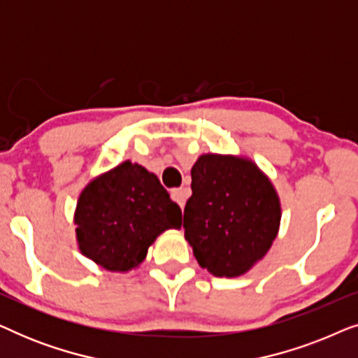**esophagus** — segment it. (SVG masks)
I'll return each mask as SVG.
<instances>
[{"mask_svg":"<svg viewBox=\"0 0 358 358\" xmlns=\"http://www.w3.org/2000/svg\"><path fill=\"white\" fill-rule=\"evenodd\" d=\"M189 189L187 187H179V189H173L171 190V195H173V199L176 200V202L179 203L180 208H184L185 205V200L189 199Z\"/></svg>","mask_w":358,"mask_h":358,"instance_id":"esophagus-1","label":"esophagus"}]
</instances>
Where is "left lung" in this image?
I'll use <instances>...</instances> for the list:
<instances>
[{
  "label": "left lung",
  "mask_w": 358,
  "mask_h": 358,
  "mask_svg": "<svg viewBox=\"0 0 358 358\" xmlns=\"http://www.w3.org/2000/svg\"><path fill=\"white\" fill-rule=\"evenodd\" d=\"M190 176L184 234L199 266L215 277L243 275L277 238L282 207L275 187L254 161L234 155L199 156Z\"/></svg>",
  "instance_id": "8db88e82"
}]
</instances>
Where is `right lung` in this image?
Segmentation results:
<instances>
[{
	"instance_id": "right-lung-1",
	"label": "right lung",
	"mask_w": 358,
	"mask_h": 358,
	"mask_svg": "<svg viewBox=\"0 0 358 358\" xmlns=\"http://www.w3.org/2000/svg\"><path fill=\"white\" fill-rule=\"evenodd\" d=\"M73 222L83 256L124 273L145 261L161 233L180 228L182 213L153 173L124 161L81 190Z\"/></svg>"
}]
</instances>
